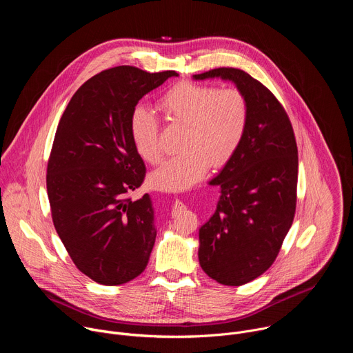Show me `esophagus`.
I'll return each mask as SVG.
<instances>
[{
    "instance_id": "34e87169",
    "label": "esophagus",
    "mask_w": 353,
    "mask_h": 353,
    "mask_svg": "<svg viewBox=\"0 0 353 353\" xmlns=\"http://www.w3.org/2000/svg\"><path fill=\"white\" fill-rule=\"evenodd\" d=\"M176 205H181V201H179V199H176Z\"/></svg>"
}]
</instances>
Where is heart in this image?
<instances>
[{"label":"heart","mask_w":353,"mask_h":353,"mask_svg":"<svg viewBox=\"0 0 353 353\" xmlns=\"http://www.w3.org/2000/svg\"><path fill=\"white\" fill-rule=\"evenodd\" d=\"M159 106L169 120L185 124L183 152L149 174V184L163 191L190 188L207 174L210 166L226 165L239 149L250 119L248 102L239 89L188 81L170 88L161 97ZM130 135L146 162H161L159 123L152 112L143 106L132 110Z\"/></svg>","instance_id":"b5f03b06"}]
</instances>
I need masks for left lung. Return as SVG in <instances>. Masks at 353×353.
Returning a JSON list of instances; mask_svg holds the SVG:
<instances>
[{
    "instance_id": "8db88e82",
    "label": "left lung",
    "mask_w": 353,
    "mask_h": 353,
    "mask_svg": "<svg viewBox=\"0 0 353 353\" xmlns=\"http://www.w3.org/2000/svg\"><path fill=\"white\" fill-rule=\"evenodd\" d=\"M221 78L244 93L250 119L232 159L210 184L221 195L212 216L199 228L198 259L216 282L240 286L275 261L296 210L297 146L289 117L276 97L237 68L192 75Z\"/></svg>"
}]
</instances>
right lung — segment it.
<instances>
[{"label":"right lung","mask_w":353,"mask_h":353,"mask_svg":"<svg viewBox=\"0 0 353 353\" xmlns=\"http://www.w3.org/2000/svg\"><path fill=\"white\" fill-rule=\"evenodd\" d=\"M179 77L121 65L88 79L59 123L47 165L54 228L77 268L100 285H123L149 261L157 239L152 199L127 195L145 177L130 135L139 99Z\"/></svg>","instance_id":"1"}]
</instances>
